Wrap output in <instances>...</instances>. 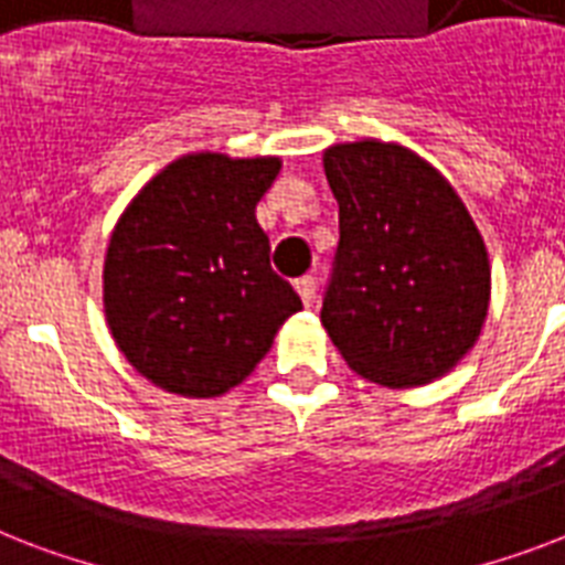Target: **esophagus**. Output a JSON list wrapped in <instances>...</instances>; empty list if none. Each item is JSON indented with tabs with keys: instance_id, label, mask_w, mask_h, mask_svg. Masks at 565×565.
I'll return each instance as SVG.
<instances>
[{
	"instance_id": "esophagus-1",
	"label": "esophagus",
	"mask_w": 565,
	"mask_h": 565,
	"mask_svg": "<svg viewBox=\"0 0 565 565\" xmlns=\"http://www.w3.org/2000/svg\"><path fill=\"white\" fill-rule=\"evenodd\" d=\"M296 292L301 296V301L305 305H313V299H317V278L313 275H301V278H296Z\"/></svg>"
}]
</instances>
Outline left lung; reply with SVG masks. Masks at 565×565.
I'll return each mask as SVG.
<instances>
[{"instance_id": "1", "label": "left lung", "mask_w": 565, "mask_h": 565, "mask_svg": "<svg viewBox=\"0 0 565 565\" xmlns=\"http://www.w3.org/2000/svg\"><path fill=\"white\" fill-rule=\"evenodd\" d=\"M340 243L322 326L345 363L381 386L446 375L481 334L490 257L455 188L419 154L361 140L326 149Z\"/></svg>"}]
</instances>
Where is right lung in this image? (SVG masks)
Instances as JSON below:
<instances>
[{
    "mask_svg": "<svg viewBox=\"0 0 565 565\" xmlns=\"http://www.w3.org/2000/svg\"><path fill=\"white\" fill-rule=\"evenodd\" d=\"M278 172V158L184 154L119 216L105 255V317L128 363L167 393H228L301 310L269 266L255 216Z\"/></svg>",
    "mask_w": 565,
    "mask_h": 565,
    "instance_id": "right-lung-1",
    "label": "right lung"
}]
</instances>
